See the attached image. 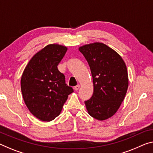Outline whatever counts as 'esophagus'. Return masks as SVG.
Wrapping results in <instances>:
<instances>
[{"mask_svg":"<svg viewBox=\"0 0 153 153\" xmlns=\"http://www.w3.org/2000/svg\"><path fill=\"white\" fill-rule=\"evenodd\" d=\"M79 88H80V85H76V86H75L74 88V90H76V91L79 90Z\"/></svg>","mask_w":153,"mask_h":153,"instance_id":"esophagus-1","label":"esophagus"}]
</instances>
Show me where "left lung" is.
<instances>
[{"label":"left lung","mask_w":153,"mask_h":153,"mask_svg":"<svg viewBox=\"0 0 153 153\" xmlns=\"http://www.w3.org/2000/svg\"><path fill=\"white\" fill-rule=\"evenodd\" d=\"M79 50L90 65L94 92L85 102L88 113L98 120H105L116 114L125 98L128 76L120 55L101 42L85 44Z\"/></svg>","instance_id":"left-lung-1"}]
</instances>
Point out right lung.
I'll return each mask as SVG.
<instances>
[{"mask_svg":"<svg viewBox=\"0 0 153 153\" xmlns=\"http://www.w3.org/2000/svg\"><path fill=\"white\" fill-rule=\"evenodd\" d=\"M67 50L60 44H48L33 56L22 72L20 86L25 105L42 121L50 122L58 116L73 92L57 68Z\"/></svg>","mask_w":153,"mask_h":153,"instance_id":"1","label":"right lung"}]
</instances>
